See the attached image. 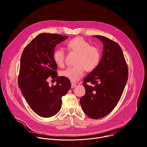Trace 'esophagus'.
Masks as SVG:
<instances>
[{
	"label": "esophagus",
	"instance_id": "esophagus-1",
	"mask_svg": "<svg viewBox=\"0 0 147 147\" xmlns=\"http://www.w3.org/2000/svg\"><path fill=\"white\" fill-rule=\"evenodd\" d=\"M76 86V84L75 83H71V88H74V87H75Z\"/></svg>",
	"mask_w": 147,
	"mask_h": 147
}]
</instances>
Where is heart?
<instances>
[{
    "instance_id": "b5f03b06",
    "label": "heart",
    "mask_w": 147,
    "mask_h": 147,
    "mask_svg": "<svg viewBox=\"0 0 147 147\" xmlns=\"http://www.w3.org/2000/svg\"><path fill=\"white\" fill-rule=\"evenodd\" d=\"M71 50L78 54L75 66L69 67L61 72V76L72 82L78 81L84 75L86 69L92 71L95 69L100 62L101 53L99 49L81 37L69 40L67 44ZM53 59L56 64L60 67L65 65V53L63 49H57L53 53Z\"/></svg>"
}]
</instances>
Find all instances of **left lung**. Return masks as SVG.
Returning <instances> with one entry per match:
<instances>
[{"instance_id": "1", "label": "left lung", "mask_w": 147, "mask_h": 147, "mask_svg": "<svg viewBox=\"0 0 147 147\" xmlns=\"http://www.w3.org/2000/svg\"><path fill=\"white\" fill-rule=\"evenodd\" d=\"M94 36L104 45L102 57L98 67L83 79L86 93L80 103L88 116L98 119L109 114L119 101L128 78V67L118 43L107 37Z\"/></svg>"}]
</instances>
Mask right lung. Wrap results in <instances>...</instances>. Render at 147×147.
<instances>
[{
  "instance_id": "obj_1",
  "label": "right lung",
  "mask_w": 147,
  "mask_h": 147,
  "mask_svg": "<svg viewBox=\"0 0 147 147\" xmlns=\"http://www.w3.org/2000/svg\"><path fill=\"white\" fill-rule=\"evenodd\" d=\"M67 38L40 34L25 47L21 57L18 86L29 106L43 118H50L58 112L62 97L71 87L68 78L57 76V65L53 59L55 47ZM50 77L57 79L55 85L49 86Z\"/></svg>"
}]
</instances>
